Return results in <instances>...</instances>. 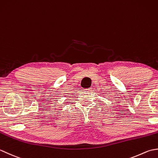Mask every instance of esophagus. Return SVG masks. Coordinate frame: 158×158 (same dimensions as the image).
I'll list each match as a JSON object with an SVG mask.
<instances>
[{
    "mask_svg": "<svg viewBox=\"0 0 158 158\" xmlns=\"http://www.w3.org/2000/svg\"><path fill=\"white\" fill-rule=\"evenodd\" d=\"M85 92H90V91H92V88H86L84 89Z\"/></svg>",
    "mask_w": 158,
    "mask_h": 158,
    "instance_id": "34e87169",
    "label": "esophagus"
}]
</instances>
